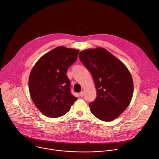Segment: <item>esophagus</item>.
<instances>
[{
	"mask_svg": "<svg viewBox=\"0 0 159 159\" xmlns=\"http://www.w3.org/2000/svg\"><path fill=\"white\" fill-rule=\"evenodd\" d=\"M79 96H80V97H83V96H84V91H82L79 93Z\"/></svg>",
	"mask_w": 159,
	"mask_h": 159,
	"instance_id": "1",
	"label": "esophagus"
}]
</instances>
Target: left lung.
Wrapping results in <instances>:
<instances>
[{
  "label": "left lung",
  "mask_w": 159,
  "mask_h": 159,
  "mask_svg": "<svg viewBox=\"0 0 159 159\" xmlns=\"http://www.w3.org/2000/svg\"><path fill=\"white\" fill-rule=\"evenodd\" d=\"M79 57L91 73L97 91L96 100L89 104L91 112L103 121L117 118L133 95V79L128 68L103 48L82 50Z\"/></svg>",
  "instance_id": "obj_1"
}]
</instances>
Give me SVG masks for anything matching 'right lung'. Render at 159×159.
Instances as JSON below:
<instances>
[{"instance_id":"1","label":"right lung","mask_w":159,"mask_h":159,"mask_svg":"<svg viewBox=\"0 0 159 159\" xmlns=\"http://www.w3.org/2000/svg\"><path fill=\"white\" fill-rule=\"evenodd\" d=\"M79 50L57 47L42 56L29 78L30 97L40 112L58 118L70 110L77 98L71 94L68 68L77 59Z\"/></svg>"}]
</instances>
